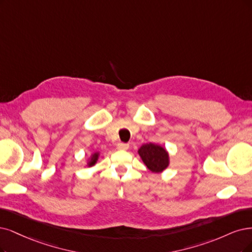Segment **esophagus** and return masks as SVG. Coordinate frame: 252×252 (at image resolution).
<instances>
[{"mask_svg": "<svg viewBox=\"0 0 252 252\" xmlns=\"http://www.w3.org/2000/svg\"><path fill=\"white\" fill-rule=\"evenodd\" d=\"M128 148V144L126 143H118L117 144V150L119 151H126Z\"/></svg>", "mask_w": 252, "mask_h": 252, "instance_id": "34e87169", "label": "esophagus"}]
</instances>
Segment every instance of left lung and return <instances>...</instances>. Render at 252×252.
<instances>
[{"mask_svg": "<svg viewBox=\"0 0 252 252\" xmlns=\"http://www.w3.org/2000/svg\"><path fill=\"white\" fill-rule=\"evenodd\" d=\"M138 155L148 170L154 173L163 172L170 164L169 153L160 144H143L138 150Z\"/></svg>", "mask_w": 252, "mask_h": 252, "instance_id": "left-lung-1", "label": "left lung"}]
</instances>
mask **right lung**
I'll list each match as a JSON object with an SVG mask.
<instances>
[{"instance_id": "1", "label": "right lung", "mask_w": 252, "mask_h": 252, "mask_svg": "<svg viewBox=\"0 0 252 252\" xmlns=\"http://www.w3.org/2000/svg\"><path fill=\"white\" fill-rule=\"evenodd\" d=\"M99 158V152H95L90 155V157L87 159V162H86V166L87 167H92L94 166L98 160Z\"/></svg>"}]
</instances>
